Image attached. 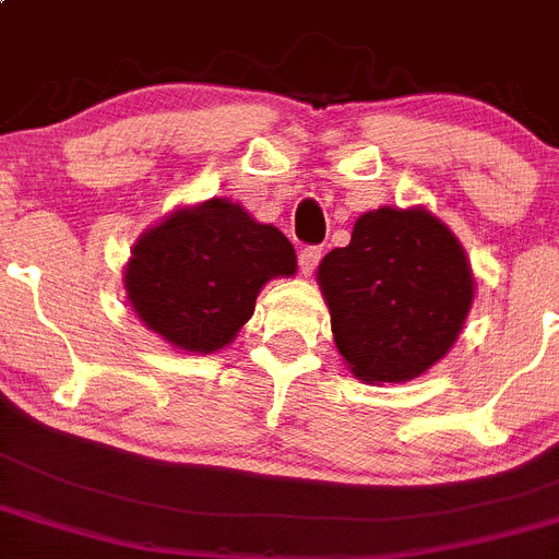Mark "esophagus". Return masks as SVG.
Wrapping results in <instances>:
<instances>
[{
	"label": "esophagus",
	"mask_w": 559,
	"mask_h": 559,
	"mask_svg": "<svg viewBox=\"0 0 559 559\" xmlns=\"http://www.w3.org/2000/svg\"><path fill=\"white\" fill-rule=\"evenodd\" d=\"M322 259V248H317V245H309V248H304L300 253H297V264H300V273L304 275H311L317 270V264H320Z\"/></svg>",
	"instance_id": "1"
}]
</instances>
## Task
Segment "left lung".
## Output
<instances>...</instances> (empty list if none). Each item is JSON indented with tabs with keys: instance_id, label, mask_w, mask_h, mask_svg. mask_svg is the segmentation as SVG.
<instances>
[{
	"instance_id": "1",
	"label": "left lung",
	"mask_w": 559,
	"mask_h": 559,
	"mask_svg": "<svg viewBox=\"0 0 559 559\" xmlns=\"http://www.w3.org/2000/svg\"><path fill=\"white\" fill-rule=\"evenodd\" d=\"M317 284L344 364L367 383H405L441 361L474 300L466 250L421 206L364 212Z\"/></svg>"
}]
</instances>
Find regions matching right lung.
Wrapping results in <instances>:
<instances>
[{
  "mask_svg": "<svg viewBox=\"0 0 559 559\" xmlns=\"http://www.w3.org/2000/svg\"><path fill=\"white\" fill-rule=\"evenodd\" d=\"M289 239L239 203L212 198L170 212L134 242L123 286L148 331L185 353H217L250 320L270 278L295 275Z\"/></svg>",
  "mask_w": 559,
  "mask_h": 559,
  "instance_id": "1",
  "label": "right lung"
}]
</instances>
